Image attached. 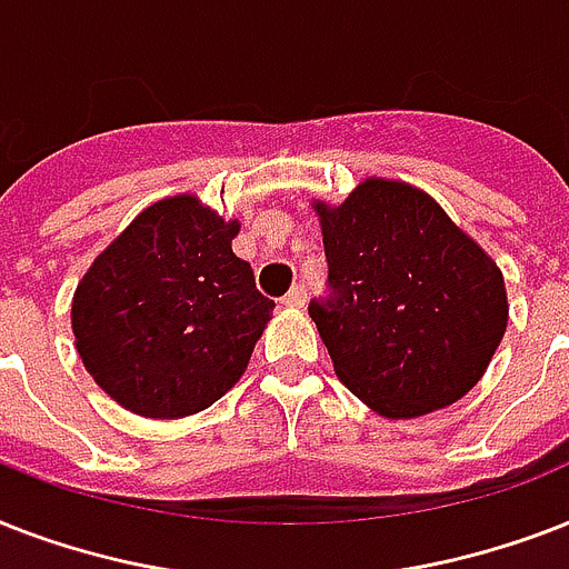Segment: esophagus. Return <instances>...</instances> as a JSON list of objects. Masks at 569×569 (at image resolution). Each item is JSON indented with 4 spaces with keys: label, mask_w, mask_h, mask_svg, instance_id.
Segmentation results:
<instances>
[{
    "label": "esophagus",
    "mask_w": 569,
    "mask_h": 569,
    "mask_svg": "<svg viewBox=\"0 0 569 569\" xmlns=\"http://www.w3.org/2000/svg\"><path fill=\"white\" fill-rule=\"evenodd\" d=\"M286 307H295V310H301L303 303H307V289L303 286H292V292L283 298Z\"/></svg>",
    "instance_id": "1"
}]
</instances>
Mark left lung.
Wrapping results in <instances>:
<instances>
[{"label": "left lung", "instance_id": "8db88e82", "mask_svg": "<svg viewBox=\"0 0 569 569\" xmlns=\"http://www.w3.org/2000/svg\"><path fill=\"white\" fill-rule=\"evenodd\" d=\"M333 298L310 316L337 378L383 419H416L476 387L508 328L490 253L410 182L369 177L312 200Z\"/></svg>", "mask_w": 569, "mask_h": 569}]
</instances>
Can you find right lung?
<instances>
[{
    "mask_svg": "<svg viewBox=\"0 0 569 569\" xmlns=\"http://www.w3.org/2000/svg\"><path fill=\"white\" fill-rule=\"evenodd\" d=\"M241 223L197 194L156 200L76 286V351L106 396L147 419L200 413L239 383L274 301L232 253Z\"/></svg>",
    "mask_w": 569,
    "mask_h": 569,
    "instance_id": "obj_1",
    "label": "right lung"
}]
</instances>
